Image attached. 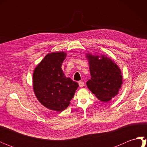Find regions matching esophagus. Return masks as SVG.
I'll return each mask as SVG.
<instances>
[{"mask_svg": "<svg viewBox=\"0 0 147 147\" xmlns=\"http://www.w3.org/2000/svg\"><path fill=\"white\" fill-rule=\"evenodd\" d=\"M78 84H79L80 87H83L84 86H85V83H84L83 81H80V82H78Z\"/></svg>", "mask_w": 147, "mask_h": 147, "instance_id": "1", "label": "esophagus"}]
</instances>
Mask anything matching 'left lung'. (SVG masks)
<instances>
[{"label": "left lung", "instance_id": "obj_1", "mask_svg": "<svg viewBox=\"0 0 147 147\" xmlns=\"http://www.w3.org/2000/svg\"><path fill=\"white\" fill-rule=\"evenodd\" d=\"M89 60L91 79L87 86L100 100L109 102L116 95L123 83L120 69L111 59L102 55H87Z\"/></svg>", "mask_w": 147, "mask_h": 147}]
</instances>
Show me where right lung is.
I'll return each mask as SVG.
<instances>
[{"label": "right lung", "instance_id": "right-lung-1", "mask_svg": "<svg viewBox=\"0 0 147 147\" xmlns=\"http://www.w3.org/2000/svg\"><path fill=\"white\" fill-rule=\"evenodd\" d=\"M64 52L47 55L33 73V90L37 99L51 110L61 112L70 104L78 83L66 78L62 70Z\"/></svg>", "mask_w": 147, "mask_h": 147}]
</instances>
